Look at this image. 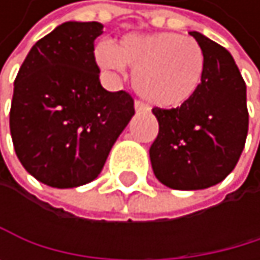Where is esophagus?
Segmentation results:
<instances>
[{"label":"esophagus","mask_w":260,"mask_h":260,"mask_svg":"<svg viewBox=\"0 0 260 260\" xmlns=\"http://www.w3.org/2000/svg\"><path fill=\"white\" fill-rule=\"evenodd\" d=\"M134 107H136V111H137V112H146V111H148V106H146L143 101H140V100H136Z\"/></svg>","instance_id":"esophagus-1"}]
</instances>
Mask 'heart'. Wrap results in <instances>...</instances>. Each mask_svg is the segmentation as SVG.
Instances as JSON below:
<instances>
[{"label":"heart","instance_id":"1","mask_svg":"<svg viewBox=\"0 0 260 260\" xmlns=\"http://www.w3.org/2000/svg\"><path fill=\"white\" fill-rule=\"evenodd\" d=\"M95 56L100 67L107 72L121 73L126 65L134 68V88L160 109L185 104L203 81L201 46L173 32L129 34L117 48L111 43H100Z\"/></svg>","mask_w":260,"mask_h":260}]
</instances>
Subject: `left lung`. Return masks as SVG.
Returning <instances> with one entry per match:
<instances>
[{
	"mask_svg": "<svg viewBox=\"0 0 260 260\" xmlns=\"http://www.w3.org/2000/svg\"><path fill=\"white\" fill-rule=\"evenodd\" d=\"M204 54L197 93L176 109L154 107L159 134L149 148L156 178L175 190L221 182L239 162L248 134L246 84L228 49L193 31Z\"/></svg>",
	"mask_w": 260,
	"mask_h": 260,
	"instance_id": "8db88e82",
	"label": "left lung"
}]
</instances>
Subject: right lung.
Returning a JSON list of instances; mask_svg holds the SVG:
<instances>
[{
	"instance_id": "obj_1",
	"label": "right lung",
	"mask_w": 260,
	"mask_h": 260,
	"mask_svg": "<svg viewBox=\"0 0 260 260\" xmlns=\"http://www.w3.org/2000/svg\"><path fill=\"white\" fill-rule=\"evenodd\" d=\"M96 21H67L40 39L14 82L11 134L17 157L37 181L57 188L93 181L134 115L124 90L100 82Z\"/></svg>"
}]
</instances>
